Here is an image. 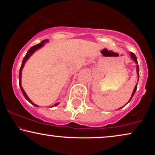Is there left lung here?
<instances>
[{
	"label": "left lung",
	"instance_id": "obj_1",
	"mask_svg": "<svg viewBox=\"0 0 155 155\" xmlns=\"http://www.w3.org/2000/svg\"><path fill=\"white\" fill-rule=\"evenodd\" d=\"M130 57H131V58L133 59V61H135V63H136L137 64V65H136V71H137V81H138V80H139V76H140V75H139V66H138V63H137V58H136V56H135V55L133 54V53H132V52H130ZM137 83L135 84V88H134V90H133V93H132V95H131V97H130V99H129V101H128V103H129L130 102V101L131 100V99L133 98V95H134V94H135V91H136V90H137ZM127 103V104H128ZM123 107H120V109H121V108H123Z\"/></svg>",
	"mask_w": 155,
	"mask_h": 155
}]
</instances>
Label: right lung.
Instances as JSON below:
<instances>
[{"mask_svg":"<svg viewBox=\"0 0 155 155\" xmlns=\"http://www.w3.org/2000/svg\"><path fill=\"white\" fill-rule=\"evenodd\" d=\"M48 39L44 40V41H42L40 44H37V45L31 46V47L29 48V51L27 53V54L25 55V56L24 57V58H23L22 65H21V67H20V73H19V84H20L21 91H22L23 95H24V97H25V99H26L28 101L29 103H31V104L34 105V106H35V107H38V106L37 104H34L32 101L30 100V99H29V97H28V96H27V95L26 92H25V90H23V88H22V84H21V79H22V71L23 68H24V65L25 64V63H26V61L29 58V57H30L31 55H32L36 51L38 50V49H39L40 48L43 47V46H44V44H45V43H46V42H48ZM58 104H59L58 102V103H56L54 106H55V107H56L57 105H58ZM54 106H52V107H54Z\"/></svg>","mask_w":155,"mask_h":155,"instance_id":"right-lung-1","label":"right lung"}]
</instances>
